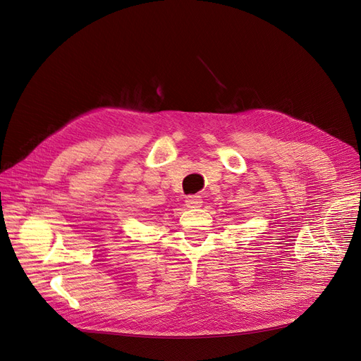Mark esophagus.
<instances>
[{"label": "esophagus", "mask_w": 361, "mask_h": 361, "mask_svg": "<svg viewBox=\"0 0 361 361\" xmlns=\"http://www.w3.org/2000/svg\"><path fill=\"white\" fill-rule=\"evenodd\" d=\"M185 203L188 207H200L203 200H202V196H197V195H192V196H187L185 197Z\"/></svg>", "instance_id": "obj_1"}]
</instances>
